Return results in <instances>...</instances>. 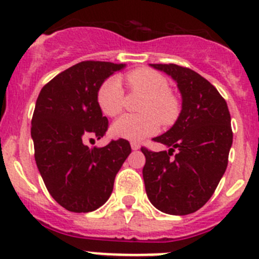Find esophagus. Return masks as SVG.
Instances as JSON below:
<instances>
[{"mask_svg": "<svg viewBox=\"0 0 259 259\" xmlns=\"http://www.w3.org/2000/svg\"><path fill=\"white\" fill-rule=\"evenodd\" d=\"M130 145H132L133 150H138L140 148L139 143H137V142H132V143H130Z\"/></svg>", "mask_w": 259, "mask_h": 259, "instance_id": "esophagus-1", "label": "esophagus"}]
</instances>
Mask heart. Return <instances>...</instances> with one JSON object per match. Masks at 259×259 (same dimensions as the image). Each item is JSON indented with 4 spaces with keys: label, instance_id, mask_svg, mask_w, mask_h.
<instances>
[{
    "label": "heart",
    "instance_id": "obj_1",
    "mask_svg": "<svg viewBox=\"0 0 259 259\" xmlns=\"http://www.w3.org/2000/svg\"><path fill=\"white\" fill-rule=\"evenodd\" d=\"M127 84L133 91L142 92L145 100L140 111L144 115H124L111 125V134L120 139L139 142L155 134L159 121L172 124L180 114V102L169 92L168 81L152 69H137L127 74ZM124 90L117 77L106 79L97 94V104L107 116H116L121 112ZM160 120H158L157 119Z\"/></svg>",
    "mask_w": 259,
    "mask_h": 259
}]
</instances>
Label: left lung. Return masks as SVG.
<instances>
[{"label":"left lung","mask_w":259,"mask_h":259,"mask_svg":"<svg viewBox=\"0 0 259 259\" xmlns=\"http://www.w3.org/2000/svg\"><path fill=\"white\" fill-rule=\"evenodd\" d=\"M177 83L182 107L169 130L154 142L168 150L145 155L143 178L148 199L159 211L187 215L212 196L228 165L233 133L228 105L207 79L177 64H149ZM175 150L178 154L170 155Z\"/></svg>","instance_id":"8db88e82"}]
</instances>
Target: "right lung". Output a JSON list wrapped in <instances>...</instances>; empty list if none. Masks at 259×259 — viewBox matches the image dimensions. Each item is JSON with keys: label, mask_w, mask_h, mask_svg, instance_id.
<instances>
[{"label": "right lung", "mask_w": 259, "mask_h": 259, "mask_svg": "<svg viewBox=\"0 0 259 259\" xmlns=\"http://www.w3.org/2000/svg\"><path fill=\"white\" fill-rule=\"evenodd\" d=\"M126 64L81 62L55 76L37 96L31 138L40 176L53 199L73 212L95 211L111 196L114 181L132 148L127 140L89 148L101 139L107 117L97 104L100 87Z\"/></svg>", "instance_id": "1"}]
</instances>
